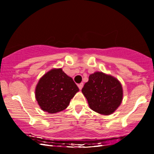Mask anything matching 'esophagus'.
Masks as SVG:
<instances>
[{"label":"esophagus","mask_w":154,"mask_h":154,"mask_svg":"<svg viewBox=\"0 0 154 154\" xmlns=\"http://www.w3.org/2000/svg\"><path fill=\"white\" fill-rule=\"evenodd\" d=\"M82 87H83V83H82H82H80V84H79V85H78V88H79V90H82Z\"/></svg>","instance_id":"1"}]
</instances>
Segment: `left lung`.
<instances>
[{"instance_id":"left-lung-1","label":"left lung","mask_w":154,"mask_h":154,"mask_svg":"<svg viewBox=\"0 0 154 154\" xmlns=\"http://www.w3.org/2000/svg\"><path fill=\"white\" fill-rule=\"evenodd\" d=\"M82 92L92 110L103 115L114 112L122 100L121 83L115 77L103 72H96L90 75Z\"/></svg>"}]
</instances>
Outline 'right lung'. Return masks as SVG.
<instances>
[{"label":"right lung","mask_w":154,"mask_h":154,"mask_svg":"<svg viewBox=\"0 0 154 154\" xmlns=\"http://www.w3.org/2000/svg\"><path fill=\"white\" fill-rule=\"evenodd\" d=\"M78 91L72 77L61 69H53L39 80L35 88V98L42 110L54 114L66 109Z\"/></svg>","instance_id":"1"}]
</instances>
